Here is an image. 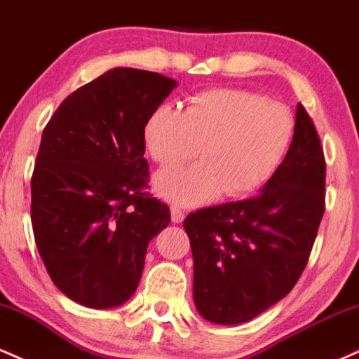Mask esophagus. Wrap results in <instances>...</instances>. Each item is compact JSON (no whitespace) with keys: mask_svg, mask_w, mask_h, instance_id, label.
Masks as SVG:
<instances>
[{"mask_svg":"<svg viewBox=\"0 0 359 359\" xmlns=\"http://www.w3.org/2000/svg\"><path fill=\"white\" fill-rule=\"evenodd\" d=\"M170 212H172V221L177 222V224H179V222H182V221H184L185 214H184L182 209H180L179 205H177V204L172 205V208H170Z\"/></svg>","mask_w":359,"mask_h":359,"instance_id":"34e87169","label":"esophagus"}]
</instances>
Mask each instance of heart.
Here are the masks:
<instances>
[{"label": "heart", "instance_id": "heart-1", "mask_svg": "<svg viewBox=\"0 0 359 359\" xmlns=\"http://www.w3.org/2000/svg\"><path fill=\"white\" fill-rule=\"evenodd\" d=\"M294 135L295 119L287 106L229 88L194 94L182 113L158 106L143 126L148 155L170 168L155 177L156 191L180 205L208 203L219 192L240 197L258 191L282 165ZM197 151L203 156L199 164L171 168Z\"/></svg>", "mask_w": 359, "mask_h": 359}]
</instances>
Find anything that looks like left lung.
<instances>
[{"label":"left lung","mask_w":359,"mask_h":359,"mask_svg":"<svg viewBox=\"0 0 359 359\" xmlns=\"http://www.w3.org/2000/svg\"><path fill=\"white\" fill-rule=\"evenodd\" d=\"M325 160L312 118L295 114L290 150L262 194L191 212L194 302L214 324H241L294 288L325 209Z\"/></svg>","instance_id":"8db88e82"}]
</instances>
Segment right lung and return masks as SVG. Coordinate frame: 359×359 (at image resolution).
Wrapping results in <instances>:
<instances>
[{
  "mask_svg": "<svg viewBox=\"0 0 359 359\" xmlns=\"http://www.w3.org/2000/svg\"><path fill=\"white\" fill-rule=\"evenodd\" d=\"M177 82L116 67L74 90L43 128L32 175V226L52 282L90 309L137 290L148 243L170 222L147 192L143 126Z\"/></svg>",
  "mask_w": 359,
  "mask_h": 359,
  "instance_id": "1",
  "label": "right lung"
}]
</instances>
